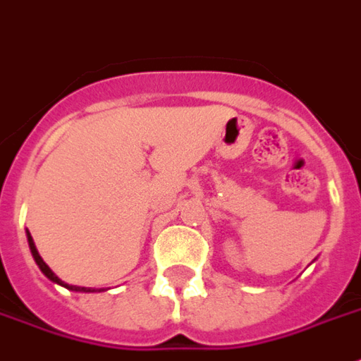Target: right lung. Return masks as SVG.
<instances>
[{"mask_svg": "<svg viewBox=\"0 0 361 361\" xmlns=\"http://www.w3.org/2000/svg\"><path fill=\"white\" fill-rule=\"evenodd\" d=\"M28 245H30V251H32V257H35L36 265L40 267V271H42L44 274H46V276H48V279L51 280V282H58V284H61V286L69 288V290H75V292H94V290H92V288H85V286H69V284H66V282H63V280H59L58 276H56V274H54V272H51L50 267H48V265H46V263H44V259L40 257V255H38V251H36V245H35V242H32V238H30V234H28Z\"/></svg>", "mask_w": 361, "mask_h": 361, "instance_id": "right-lung-1", "label": "right lung"}]
</instances>
